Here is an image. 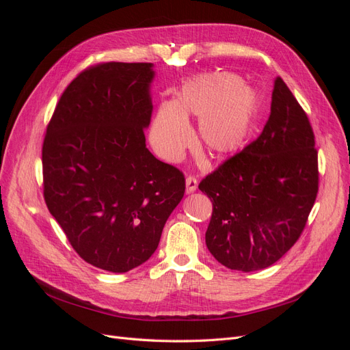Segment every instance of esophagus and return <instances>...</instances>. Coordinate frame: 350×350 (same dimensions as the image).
<instances>
[{
    "mask_svg": "<svg viewBox=\"0 0 350 350\" xmlns=\"http://www.w3.org/2000/svg\"><path fill=\"white\" fill-rule=\"evenodd\" d=\"M185 187H187V193H188V194L194 193L196 189H197V187H198L197 178H196V176H187V179H185Z\"/></svg>",
    "mask_w": 350,
    "mask_h": 350,
    "instance_id": "1",
    "label": "esophagus"
}]
</instances>
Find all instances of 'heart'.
Masks as SVG:
<instances>
[{
    "label": "heart",
    "instance_id": "1",
    "mask_svg": "<svg viewBox=\"0 0 350 350\" xmlns=\"http://www.w3.org/2000/svg\"><path fill=\"white\" fill-rule=\"evenodd\" d=\"M257 90L234 72H208L189 79L174 103L159 107L150 129L154 152L167 162L181 159L193 142L188 120H200L198 139L203 149L221 159L237 154L247 144L258 118Z\"/></svg>",
    "mask_w": 350,
    "mask_h": 350
}]
</instances>
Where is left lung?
I'll return each mask as SVG.
<instances>
[{
  "mask_svg": "<svg viewBox=\"0 0 350 350\" xmlns=\"http://www.w3.org/2000/svg\"><path fill=\"white\" fill-rule=\"evenodd\" d=\"M308 116L276 77L270 116L256 142L207 175L213 203L206 245L230 270L257 271L298 241L319 193V154Z\"/></svg>",
  "mask_w": 350,
  "mask_h": 350,
  "instance_id": "8db88e82",
  "label": "left lung"
}]
</instances>
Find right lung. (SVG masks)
<instances>
[{
  "label": "right lung",
  "mask_w": 350,
  "mask_h": 350,
  "mask_svg": "<svg viewBox=\"0 0 350 350\" xmlns=\"http://www.w3.org/2000/svg\"><path fill=\"white\" fill-rule=\"evenodd\" d=\"M150 62L81 71L57 103L42 146L49 213L92 266L125 273L156 251L185 178L146 147Z\"/></svg>",
  "instance_id": "right-lung-1"
}]
</instances>
